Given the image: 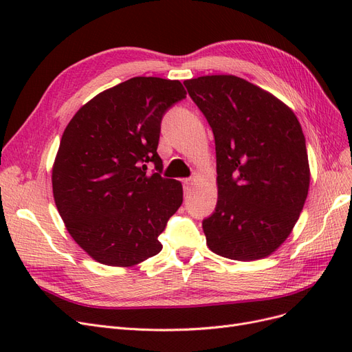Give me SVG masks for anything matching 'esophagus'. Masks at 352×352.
I'll use <instances>...</instances> for the list:
<instances>
[{
	"instance_id": "34e87169",
	"label": "esophagus",
	"mask_w": 352,
	"mask_h": 352,
	"mask_svg": "<svg viewBox=\"0 0 352 352\" xmlns=\"http://www.w3.org/2000/svg\"><path fill=\"white\" fill-rule=\"evenodd\" d=\"M192 180L190 179H185L184 180V192H185V195H188V194H190V190H192Z\"/></svg>"
}]
</instances>
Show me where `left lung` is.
<instances>
[{"instance_id": "left-lung-1", "label": "left lung", "mask_w": 352, "mask_h": 352, "mask_svg": "<svg viewBox=\"0 0 352 352\" xmlns=\"http://www.w3.org/2000/svg\"><path fill=\"white\" fill-rule=\"evenodd\" d=\"M216 142L217 206L202 220L208 248L264 258L289 236L310 186L305 138L294 111L232 74L185 80Z\"/></svg>"}]
</instances>
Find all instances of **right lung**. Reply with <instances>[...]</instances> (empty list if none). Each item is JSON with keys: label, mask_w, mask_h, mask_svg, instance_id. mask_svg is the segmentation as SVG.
<instances>
[{"label": "right lung", "mask_w": 352, "mask_h": 352, "mask_svg": "<svg viewBox=\"0 0 352 352\" xmlns=\"http://www.w3.org/2000/svg\"><path fill=\"white\" fill-rule=\"evenodd\" d=\"M184 98L179 80L132 78L94 97L67 124L52 194L72 238L94 260L131 267L162 251L158 236L184 190L162 176L157 146L163 116Z\"/></svg>", "instance_id": "obj_1"}]
</instances>
